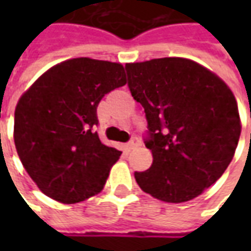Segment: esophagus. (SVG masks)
I'll list each match as a JSON object with an SVG mask.
<instances>
[{"label": "esophagus", "instance_id": "1", "mask_svg": "<svg viewBox=\"0 0 251 251\" xmlns=\"http://www.w3.org/2000/svg\"><path fill=\"white\" fill-rule=\"evenodd\" d=\"M140 145H141V141H140L138 138H133V140L127 144V148L131 151V149H136V148L140 147Z\"/></svg>", "mask_w": 251, "mask_h": 251}]
</instances>
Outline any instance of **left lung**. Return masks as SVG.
<instances>
[{
	"label": "left lung",
	"mask_w": 251,
	"mask_h": 251,
	"mask_svg": "<svg viewBox=\"0 0 251 251\" xmlns=\"http://www.w3.org/2000/svg\"><path fill=\"white\" fill-rule=\"evenodd\" d=\"M133 98L142 104L152 167L136 172L137 184L167 203L195 199L231 163L241 118L226 82L185 57L126 64Z\"/></svg>",
	"instance_id": "left-lung-1"
}]
</instances>
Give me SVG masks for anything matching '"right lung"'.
I'll use <instances>...</instances> for the list:
<instances>
[{
    "mask_svg": "<svg viewBox=\"0 0 251 251\" xmlns=\"http://www.w3.org/2000/svg\"><path fill=\"white\" fill-rule=\"evenodd\" d=\"M125 84L121 63L76 57L47 70L20 97L14 145L43 194L74 204L103 189L122 152L94 130L97 107L104 94Z\"/></svg>",
    "mask_w": 251,
    "mask_h": 251,
    "instance_id": "add662e5",
    "label": "right lung"
}]
</instances>
